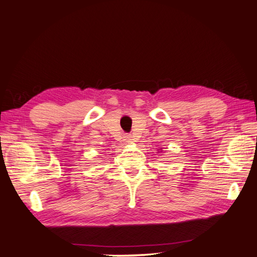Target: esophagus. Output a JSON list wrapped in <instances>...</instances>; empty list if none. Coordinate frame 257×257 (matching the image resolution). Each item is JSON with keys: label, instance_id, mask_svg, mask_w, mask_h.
<instances>
[{"label": "esophagus", "instance_id": "esophagus-1", "mask_svg": "<svg viewBox=\"0 0 257 257\" xmlns=\"http://www.w3.org/2000/svg\"><path fill=\"white\" fill-rule=\"evenodd\" d=\"M132 140H133V136L132 135L127 134V135L123 136V143L129 144V143H132Z\"/></svg>", "mask_w": 257, "mask_h": 257}]
</instances>
